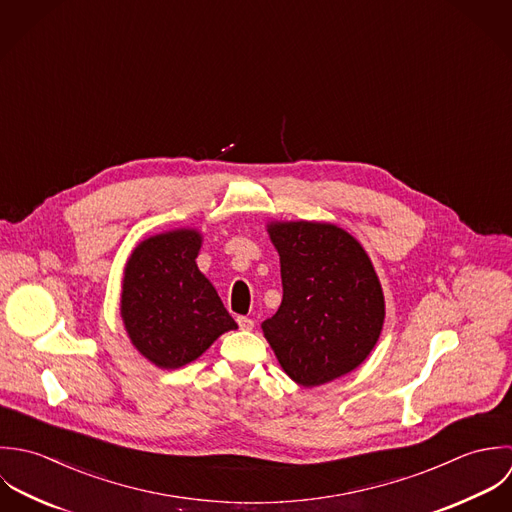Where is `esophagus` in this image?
Instances as JSON below:
<instances>
[{"mask_svg": "<svg viewBox=\"0 0 512 512\" xmlns=\"http://www.w3.org/2000/svg\"><path fill=\"white\" fill-rule=\"evenodd\" d=\"M237 324L241 330H251L255 326V320L249 316H237Z\"/></svg>", "mask_w": 512, "mask_h": 512, "instance_id": "1", "label": "esophagus"}]
</instances>
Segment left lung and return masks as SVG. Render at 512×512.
Wrapping results in <instances>:
<instances>
[{
    "label": "left lung",
    "instance_id": "left-lung-1",
    "mask_svg": "<svg viewBox=\"0 0 512 512\" xmlns=\"http://www.w3.org/2000/svg\"><path fill=\"white\" fill-rule=\"evenodd\" d=\"M281 257L283 301L263 322L283 370L320 386L360 366L384 324V295L362 245L330 223L269 227Z\"/></svg>",
    "mask_w": 512,
    "mask_h": 512
}]
</instances>
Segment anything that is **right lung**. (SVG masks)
<instances>
[{"mask_svg":"<svg viewBox=\"0 0 512 512\" xmlns=\"http://www.w3.org/2000/svg\"><path fill=\"white\" fill-rule=\"evenodd\" d=\"M202 237L180 229L142 241L124 275L122 318L132 344L158 368H180L237 328L196 257Z\"/></svg>","mask_w":512,"mask_h":512,"instance_id":"add662e5","label":"right lung"}]
</instances>
